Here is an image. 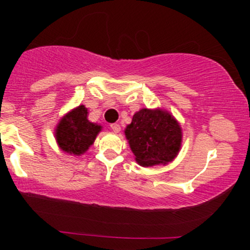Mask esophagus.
<instances>
[{"label":"esophagus","instance_id":"34e87169","mask_svg":"<svg viewBox=\"0 0 250 250\" xmlns=\"http://www.w3.org/2000/svg\"><path fill=\"white\" fill-rule=\"evenodd\" d=\"M110 128L114 133H120V130H121V127H120V125H117V123H113V125H110Z\"/></svg>","mask_w":250,"mask_h":250}]
</instances>
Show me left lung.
<instances>
[{
    "mask_svg": "<svg viewBox=\"0 0 250 250\" xmlns=\"http://www.w3.org/2000/svg\"><path fill=\"white\" fill-rule=\"evenodd\" d=\"M125 139L142 167L167 165L179 154L182 146V128L165 109L142 108L134 114L125 129Z\"/></svg>",
    "mask_w": 250,
    "mask_h": 250,
    "instance_id": "1",
    "label": "left lung"
}]
</instances>
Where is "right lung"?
I'll return each mask as SVG.
<instances>
[{
	"instance_id": "right-lung-1",
	"label": "right lung",
	"mask_w": 250,
	"mask_h": 250,
	"mask_svg": "<svg viewBox=\"0 0 250 250\" xmlns=\"http://www.w3.org/2000/svg\"><path fill=\"white\" fill-rule=\"evenodd\" d=\"M102 125L88 120V109L83 104L63 115L55 128L57 146L64 153L81 156L95 141Z\"/></svg>"
}]
</instances>
